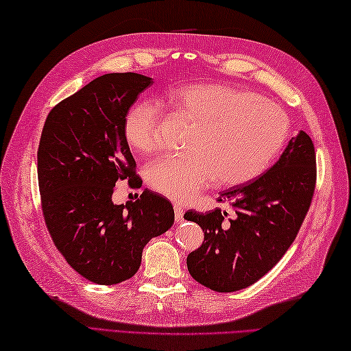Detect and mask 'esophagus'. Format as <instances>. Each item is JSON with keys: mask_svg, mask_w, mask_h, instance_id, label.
I'll return each mask as SVG.
<instances>
[{"mask_svg": "<svg viewBox=\"0 0 351 351\" xmlns=\"http://www.w3.org/2000/svg\"><path fill=\"white\" fill-rule=\"evenodd\" d=\"M173 210H175V219H176V221H178V223L182 221V220H184V208H182L181 205L175 204V205H173Z\"/></svg>", "mask_w": 351, "mask_h": 351, "instance_id": "34e87169", "label": "esophagus"}]
</instances>
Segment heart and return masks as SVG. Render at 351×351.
I'll return each mask as SVG.
<instances>
[{"label": "heart", "instance_id": "b5f03b06", "mask_svg": "<svg viewBox=\"0 0 351 351\" xmlns=\"http://www.w3.org/2000/svg\"><path fill=\"white\" fill-rule=\"evenodd\" d=\"M166 106L189 121V152L166 155L146 169V181L160 195L189 202L208 185H241L270 166L285 143L289 123L274 102L223 84L178 87ZM161 111L136 102L123 117V138L132 151L149 154L160 143Z\"/></svg>", "mask_w": 351, "mask_h": 351}]
</instances>
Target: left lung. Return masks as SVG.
Segmentation results:
<instances>
[{
    "label": "left lung",
    "mask_w": 351,
    "mask_h": 351,
    "mask_svg": "<svg viewBox=\"0 0 351 351\" xmlns=\"http://www.w3.org/2000/svg\"><path fill=\"white\" fill-rule=\"evenodd\" d=\"M317 184L315 147L300 131L265 173L220 193L235 208L189 211L184 217L204 230V243L187 256L191 278L217 293L247 288L279 263L299 234Z\"/></svg>",
    "instance_id": "8db88e82"
}]
</instances>
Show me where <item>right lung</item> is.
Listing matches in <instances>:
<instances>
[{"label": "right lung", "mask_w": 351, "mask_h": 351, "mask_svg": "<svg viewBox=\"0 0 351 351\" xmlns=\"http://www.w3.org/2000/svg\"><path fill=\"white\" fill-rule=\"evenodd\" d=\"M151 84L140 73H106L58 102L42 130L37 180L45 225L66 263L99 285L131 279L147 241L175 221L169 200L147 189L125 205L111 200L117 181L141 187L122 125Z\"/></svg>", "instance_id": "1"}]
</instances>
